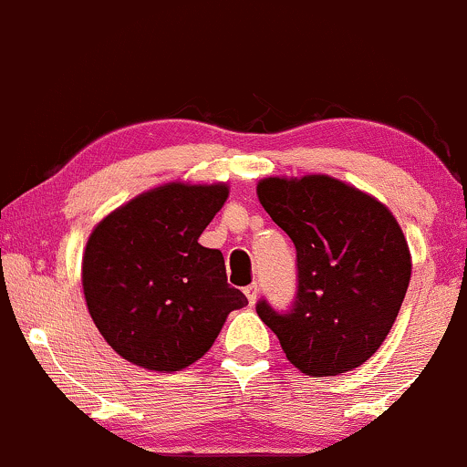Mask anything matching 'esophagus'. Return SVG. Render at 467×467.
Instances as JSON below:
<instances>
[{
  "label": "esophagus",
  "mask_w": 467,
  "mask_h": 467,
  "mask_svg": "<svg viewBox=\"0 0 467 467\" xmlns=\"http://www.w3.org/2000/svg\"><path fill=\"white\" fill-rule=\"evenodd\" d=\"M257 293H260V286H257L255 282H254V284H249V286L244 288V295H246V299H249V304H255Z\"/></svg>",
  "instance_id": "34e87169"
}]
</instances>
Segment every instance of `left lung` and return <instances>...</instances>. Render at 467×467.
<instances>
[{"mask_svg": "<svg viewBox=\"0 0 467 467\" xmlns=\"http://www.w3.org/2000/svg\"><path fill=\"white\" fill-rule=\"evenodd\" d=\"M257 196L297 251L293 304L277 310L260 299V319L304 374L360 367L387 338L409 288V244L396 218L326 174L265 179Z\"/></svg>", "mask_w": 467, "mask_h": 467, "instance_id": "1", "label": "left lung"}]
</instances>
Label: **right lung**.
<instances>
[{"label":"right lung","instance_id":"obj_1","mask_svg":"<svg viewBox=\"0 0 467 467\" xmlns=\"http://www.w3.org/2000/svg\"><path fill=\"white\" fill-rule=\"evenodd\" d=\"M229 190L170 183L137 196L93 229L82 288L96 327L129 363L179 371L249 301L227 284L224 257L199 243Z\"/></svg>","mask_w":467,"mask_h":467}]
</instances>
